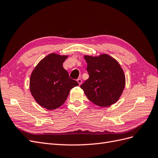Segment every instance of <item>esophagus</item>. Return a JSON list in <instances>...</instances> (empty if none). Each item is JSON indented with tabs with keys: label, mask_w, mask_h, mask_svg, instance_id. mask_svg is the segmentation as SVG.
<instances>
[{
	"label": "esophagus",
	"mask_w": 158,
	"mask_h": 158,
	"mask_svg": "<svg viewBox=\"0 0 158 158\" xmlns=\"http://www.w3.org/2000/svg\"><path fill=\"white\" fill-rule=\"evenodd\" d=\"M77 82H78V83L79 84V85H81V84H82V80H81L80 78H78V80H77Z\"/></svg>",
	"instance_id": "esophagus-1"
}]
</instances>
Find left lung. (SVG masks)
<instances>
[{"label":"left lung","instance_id":"1","mask_svg":"<svg viewBox=\"0 0 158 158\" xmlns=\"http://www.w3.org/2000/svg\"><path fill=\"white\" fill-rule=\"evenodd\" d=\"M89 78L80 85L90 102L106 107L117 102L125 86V75L121 65L107 54L84 55Z\"/></svg>","mask_w":158,"mask_h":158}]
</instances>
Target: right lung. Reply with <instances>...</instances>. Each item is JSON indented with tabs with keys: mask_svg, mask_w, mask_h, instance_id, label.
<instances>
[{
	"mask_svg": "<svg viewBox=\"0 0 158 158\" xmlns=\"http://www.w3.org/2000/svg\"><path fill=\"white\" fill-rule=\"evenodd\" d=\"M68 55L51 53L40 61L32 71L30 89L40 106L48 110L59 108L78 83L69 77L63 64Z\"/></svg>",
	"mask_w": 158,
	"mask_h": 158,
	"instance_id": "right-lung-1",
	"label": "right lung"
}]
</instances>
